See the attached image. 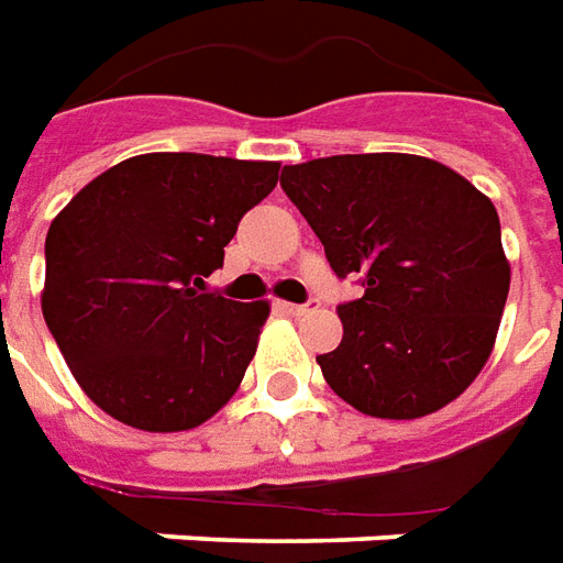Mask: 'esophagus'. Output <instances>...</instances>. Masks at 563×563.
<instances>
[{
	"label": "esophagus",
	"mask_w": 563,
	"mask_h": 563,
	"mask_svg": "<svg viewBox=\"0 0 563 563\" xmlns=\"http://www.w3.org/2000/svg\"><path fill=\"white\" fill-rule=\"evenodd\" d=\"M287 314H309V311H318V302H278Z\"/></svg>",
	"instance_id": "34e87169"
}]
</instances>
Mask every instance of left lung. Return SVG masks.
<instances>
[{
	"mask_svg": "<svg viewBox=\"0 0 563 563\" xmlns=\"http://www.w3.org/2000/svg\"><path fill=\"white\" fill-rule=\"evenodd\" d=\"M282 188L332 273H360L366 287L339 306L342 344L318 356L332 393L380 420H417L459 399L489 360L510 290L489 197L405 152L287 164Z\"/></svg>",
	"mask_w": 563,
	"mask_h": 563,
	"instance_id": "1",
	"label": "left lung"
}]
</instances>
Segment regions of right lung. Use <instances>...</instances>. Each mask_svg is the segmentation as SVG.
Instances as JSON below:
<instances>
[{
    "label": "right lung",
    "instance_id": "obj_1",
    "mask_svg": "<svg viewBox=\"0 0 563 563\" xmlns=\"http://www.w3.org/2000/svg\"><path fill=\"white\" fill-rule=\"evenodd\" d=\"M278 162L146 152L96 176L53 219L41 311L98 408L143 432H188L240 389L269 302L209 294L236 224Z\"/></svg>",
    "mask_w": 563,
    "mask_h": 563
}]
</instances>
